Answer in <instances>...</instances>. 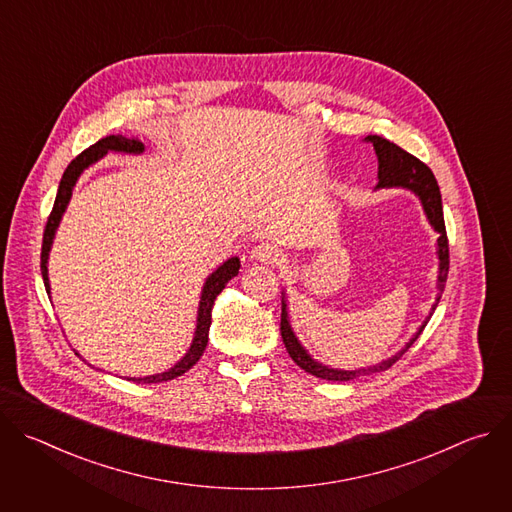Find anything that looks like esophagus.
Here are the masks:
<instances>
[{"label": "esophagus", "mask_w": 512, "mask_h": 512, "mask_svg": "<svg viewBox=\"0 0 512 512\" xmlns=\"http://www.w3.org/2000/svg\"><path fill=\"white\" fill-rule=\"evenodd\" d=\"M251 259L259 263H277L281 259V251L273 243H259L251 249Z\"/></svg>", "instance_id": "1"}]
</instances>
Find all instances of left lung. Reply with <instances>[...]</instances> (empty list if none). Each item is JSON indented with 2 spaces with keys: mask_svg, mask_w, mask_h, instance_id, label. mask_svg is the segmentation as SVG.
Masks as SVG:
<instances>
[{
  "mask_svg": "<svg viewBox=\"0 0 512 512\" xmlns=\"http://www.w3.org/2000/svg\"><path fill=\"white\" fill-rule=\"evenodd\" d=\"M364 141L373 143L377 160H379V184H377V188H405V190H411L415 196H419L429 225L437 233H440V237H437V259H440V271H437V298H435V304L431 306V312H429L427 320L421 324V328L413 334V338L395 356H391V358H387L379 364H373V367H367V369L340 371V369H330V367H326V364L314 360L308 354V350L300 344L294 330H291L289 316H287L285 294H283V298H281V338H283V344H285L291 360H294L300 369H304L306 373H310L318 379H326V381H352V379L381 373V371H387L389 367H393V364L411 348V344L419 338L425 324L429 322L433 310L437 308V302H440V298H442V291H444L446 279H448V269H450V247H448V235H446V223H444L442 194H440V186H437V180H435L433 172L423 162H419L415 156L401 150L397 143H393V141H389L381 135H369V137H364Z\"/></svg>",
  "mask_w": 512,
  "mask_h": 512,
  "instance_id": "1",
  "label": "left lung"
}]
</instances>
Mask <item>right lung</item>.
Listing matches in <instances>:
<instances>
[{
  "label": "right lung",
  "instance_id": "1",
  "mask_svg": "<svg viewBox=\"0 0 512 512\" xmlns=\"http://www.w3.org/2000/svg\"><path fill=\"white\" fill-rule=\"evenodd\" d=\"M107 152H123V154H141L143 152V143L135 137H123V135H107L103 139H99L97 143H93L91 148H87L83 154H79L75 160L68 164V168L62 174V180L58 184V192H56V200L52 206V212L48 216V223L44 229V239H42V255H40V269H42V279L48 291L50 298V281H48V255L52 249V241L56 235V229L60 225V218L68 206V200L72 196V188H75L79 176L97 160H101L103 156H107ZM241 261L239 257H231L229 261H225L216 271H212L206 277V283L202 287L200 294V304H198V318H196V330H194V338L192 344L188 348V352L174 364L172 369L160 373V375H150V377H139V379H129L135 383H164V381H172L180 375H184L186 371H190L194 364L200 360L206 344H208V330H210V320H212V306L216 296L221 294L225 289V285L239 273Z\"/></svg>",
  "mask_w": 512,
  "mask_h": 512
}]
</instances>
